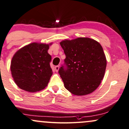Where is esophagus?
<instances>
[{"label": "esophagus", "mask_w": 129, "mask_h": 129, "mask_svg": "<svg viewBox=\"0 0 129 129\" xmlns=\"http://www.w3.org/2000/svg\"><path fill=\"white\" fill-rule=\"evenodd\" d=\"M59 69V66H57L55 67V71H56V72H58Z\"/></svg>", "instance_id": "esophagus-1"}]
</instances>
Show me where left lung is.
<instances>
[{
    "label": "left lung",
    "mask_w": 129,
    "mask_h": 129,
    "mask_svg": "<svg viewBox=\"0 0 129 129\" xmlns=\"http://www.w3.org/2000/svg\"><path fill=\"white\" fill-rule=\"evenodd\" d=\"M66 58L59 70L65 88L74 95H84L98 88L105 76L106 59L100 43L89 38L60 43Z\"/></svg>",
    "instance_id": "8db88e82"
}]
</instances>
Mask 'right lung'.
Masks as SVG:
<instances>
[{"instance_id": "obj_1", "label": "right lung", "mask_w": 129, "mask_h": 129, "mask_svg": "<svg viewBox=\"0 0 129 129\" xmlns=\"http://www.w3.org/2000/svg\"><path fill=\"white\" fill-rule=\"evenodd\" d=\"M33 43L20 49L12 57V76L16 85L24 91L35 92L47 86L52 75L49 45Z\"/></svg>"}]
</instances>
